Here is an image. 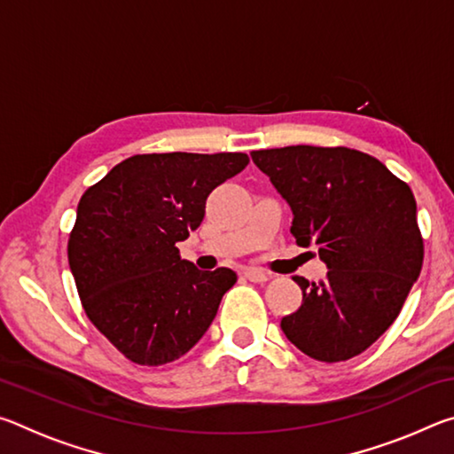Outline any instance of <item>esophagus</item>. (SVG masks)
<instances>
[{
    "label": "esophagus",
    "mask_w": 454,
    "mask_h": 454,
    "mask_svg": "<svg viewBox=\"0 0 454 454\" xmlns=\"http://www.w3.org/2000/svg\"><path fill=\"white\" fill-rule=\"evenodd\" d=\"M244 276H246V278H248L250 282H258V284H262V282L268 280V276H266L262 270H256V268H246Z\"/></svg>",
    "instance_id": "esophagus-1"
}]
</instances>
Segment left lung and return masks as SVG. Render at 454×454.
Listing matches in <instances>:
<instances>
[{
  "mask_svg": "<svg viewBox=\"0 0 454 454\" xmlns=\"http://www.w3.org/2000/svg\"><path fill=\"white\" fill-rule=\"evenodd\" d=\"M292 210L290 232L317 246L326 280L294 276L302 304L280 320L298 350L320 363L364 352L401 312L422 268L409 184L350 148L286 145L250 152Z\"/></svg>",
  "mask_w": 454,
  "mask_h": 454,
  "instance_id": "1",
  "label": "left lung"
}]
</instances>
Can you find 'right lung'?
<instances>
[{
	"mask_svg": "<svg viewBox=\"0 0 454 454\" xmlns=\"http://www.w3.org/2000/svg\"><path fill=\"white\" fill-rule=\"evenodd\" d=\"M248 162L242 152L140 153L82 196L70 270L88 318L132 363H172L210 328L236 272L198 270L176 244L202 224L210 192Z\"/></svg>",
	"mask_w": 454,
	"mask_h": 454,
	"instance_id": "add662e5",
	"label": "right lung"
}]
</instances>
